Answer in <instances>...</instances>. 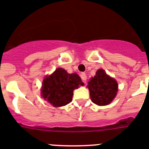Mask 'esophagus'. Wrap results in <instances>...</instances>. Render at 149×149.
<instances>
[{
	"label": "esophagus",
	"mask_w": 149,
	"mask_h": 149,
	"mask_svg": "<svg viewBox=\"0 0 149 149\" xmlns=\"http://www.w3.org/2000/svg\"><path fill=\"white\" fill-rule=\"evenodd\" d=\"M80 76H81L82 79L85 82V81H86V79H87V76H86V74H85V73H82L81 74H80Z\"/></svg>",
	"instance_id": "1"
}]
</instances>
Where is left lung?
I'll return each mask as SVG.
<instances>
[{"label":"left lung","instance_id":"obj_1","mask_svg":"<svg viewBox=\"0 0 149 149\" xmlns=\"http://www.w3.org/2000/svg\"><path fill=\"white\" fill-rule=\"evenodd\" d=\"M88 88L93 103L99 106H105L110 103L116 96L118 83L103 69H100L90 79Z\"/></svg>","mask_w":149,"mask_h":149}]
</instances>
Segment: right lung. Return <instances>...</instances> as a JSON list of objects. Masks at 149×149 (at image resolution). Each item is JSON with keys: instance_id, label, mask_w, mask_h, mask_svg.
<instances>
[{"instance_id": "right-lung-1", "label": "right lung", "mask_w": 149, "mask_h": 149, "mask_svg": "<svg viewBox=\"0 0 149 149\" xmlns=\"http://www.w3.org/2000/svg\"><path fill=\"white\" fill-rule=\"evenodd\" d=\"M76 73L69 74L62 68H58L42 82V97L55 107H63L72 101L73 90L83 85Z\"/></svg>"}]
</instances>
